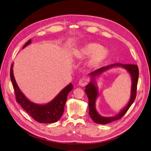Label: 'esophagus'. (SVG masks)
Instances as JSON below:
<instances>
[{
	"mask_svg": "<svg viewBox=\"0 0 151 151\" xmlns=\"http://www.w3.org/2000/svg\"><path fill=\"white\" fill-rule=\"evenodd\" d=\"M88 83V80L86 77H83V78L81 79L79 81V85L81 86H85L86 85H87V84Z\"/></svg>",
	"mask_w": 151,
	"mask_h": 151,
	"instance_id": "obj_1",
	"label": "esophagus"
}]
</instances>
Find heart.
I'll return each mask as SVG.
<instances>
[{"mask_svg": "<svg viewBox=\"0 0 151 151\" xmlns=\"http://www.w3.org/2000/svg\"><path fill=\"white\" fill-rule=\"evenodd\" d=\"M109 55V50L106 48L102 47L97 43H88L78 48L75 49L72 52V56L77 60H84L90 57L88 62L89 67L94 68L98 66L106 59Z\"/></svg>", "mask_w": 151, "mask_h": 151, "instance_id": "heart-1", "label": "heart"}]
</instances>
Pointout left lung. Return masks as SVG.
<instances>
[{
  "instance_id": "8db88e82",
  "label": "left lung",
  "mask_w": 151,
  "mask_h": 151,
  "mask_svg": "<svg viewBox=\"0 0 151 151\" xmlns=\"http://www.w3.org/2000/svg\"><path fill=\"white\" fill-rule=\"evenodd\" d=\"M121 67L125 69L129 75L132 81L131 91V97L129 101L127 104L124 107L118 114L113 117H103L101 116L97 112L95 108V102L99 96V88L96 83V77H99L103 73L113 68ZM139 68L137 65L132 64H122V63H115L99 68V69L95 70L89 74L91 80L89 84L86 86L85 93L88 96L89 99V114L92 118L93 120L98 124H107V123L113 122L120 119V118L125 115L126 112L129 109L132 103H134L136 97V91L137 86L138 83L139 78Z\"/></svg>"
}]
</instances>
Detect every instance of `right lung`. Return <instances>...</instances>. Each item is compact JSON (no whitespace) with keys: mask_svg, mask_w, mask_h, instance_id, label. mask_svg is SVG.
Masks as SVG:
<instances>
[{"mask_svg":"<svg viewBox=\"0 0 151 151\" xmlns=\"http://www.w3.org/2000/svg\"><path fill=\"white\" fill-rule=\"evenodd\" d=\"M31 43V40H29L22 48H24ZM13 65L14 63L11 67L10 76L14 89L17 102L36 121L43 123H52L57 122L63 115L68 94L73 89L72 83L62 89L50 102L45 104L35 103L27 98L19 89L14 76Z\"/></svg>","mask_w":151,"mask_h":151,"instance_id":"add662e5","label":"right lung"}]
</instances>
